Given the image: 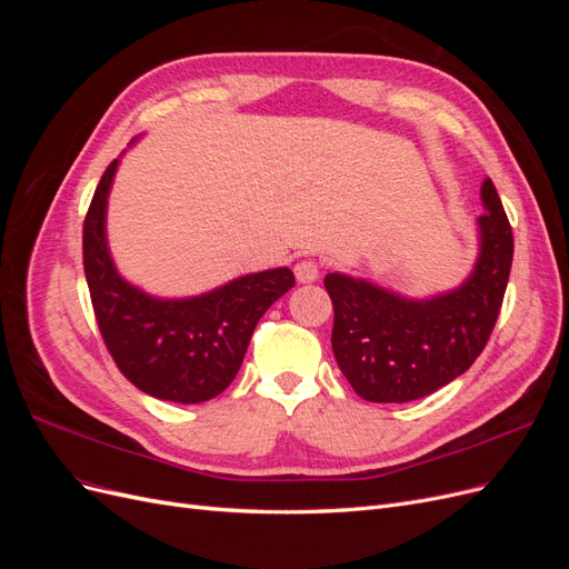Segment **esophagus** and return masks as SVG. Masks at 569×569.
I'll use <instances>...</instances> for the list:
<instances>
[{
	"mask_svg": "<svg viewBox=\"0 0 569 569\" xmlns=\"http://www.w3.org/2000/svg\"><path fill=\"white\" fill-rule=\"evenodd\" d=\"M295 274H297V280L301 284L316 282L318 274H320V268H318V263L313 261V258H301V261L295 266Z\"/></svg>",
	"mask_w": 569,
	"mask_h": 569,
	"instance_id": "1",
	"label": "esophagus"
}]
</instances>
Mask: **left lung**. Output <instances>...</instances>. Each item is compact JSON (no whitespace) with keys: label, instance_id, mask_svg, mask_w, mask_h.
<instances>
[{"label":"left lung","instance_id":"obj_1","mask_svg":"<svg viewBox=\"0 0 569 569\" xmlns=\"http://www.w3.org/2000/svg\"><path fill=\"white\" fill-rule=\"evenodd\" d=\"M481 249L462 287L410 301L366 280L325 274L335 306L332 351L358 396L406 403L449 385L485 351L512 266V228L493 182L481 184Z\"/></svg>","mask_w":569,"mask_h":569}]
</instances>
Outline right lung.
Listing matches in <instances>:
<instances>
[{"label": "right lung", "instance_id": "1", "mask_svg": "<svg viewBox=\"0 0 569 569\" xmlns=\"http://www.w3.org/2000/svg\"><path fill=\"white\" fill-rule=\"evenodd\" d=\"M116 168L118 159L101 176L82 226V266L101 339L118 370L153 399L209 401L234 380L256 322L295 287V272H253L194 299L147 297L120 278L107 247V197Z\"/></svg>", "mask_w": 569, "mask_h": 569}]
</instances>
